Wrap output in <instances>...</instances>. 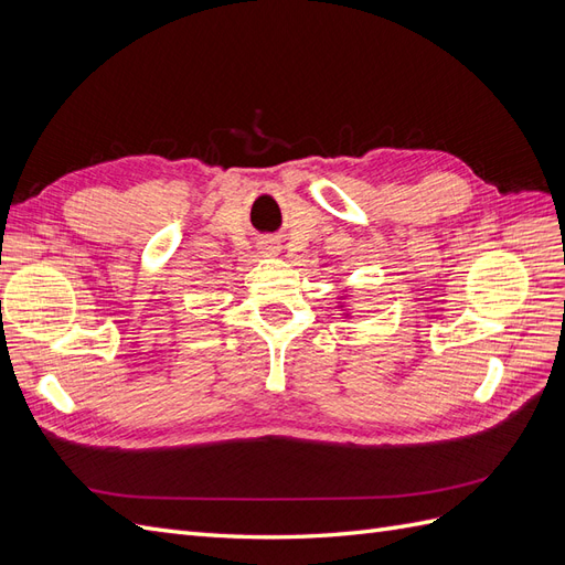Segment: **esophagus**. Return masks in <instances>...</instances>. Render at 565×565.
Instances as JSON below:
<instances>
[{"label":"esophagus","mask_w":565,"mask_h":565,"mask_svg":"<svg viewBox=\"0 0 565 565\" xmlns=\"http://www.w3.org/2000/svg\"><path fill=\"white\" fill-rule=\"evenodd\" d=\"M262 249H264V252H268V254H273V252H276L278 247H276V243H264V245H262Z\"/></svg>","instance_id":"obj_1"}]
</instances>
